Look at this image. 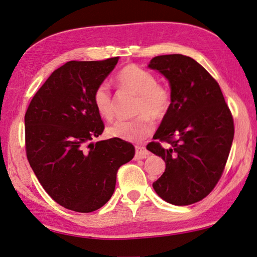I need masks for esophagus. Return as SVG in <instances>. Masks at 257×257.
<instances>
[{"mask_svg": "<svg viewBox=\"0 0 257 257\" xmlns=\"http://www.w3.org/2000/svg\"><path fill=\"white\" fill-rule=\"evenodd\" d=\"M150 152L144 146H136V159H146L149 158Z\"/></svg>", "mask_w": 257, "mask_h": 257, "instance_id": "esophagus-1", "label": "esophagus"}]
</instances>
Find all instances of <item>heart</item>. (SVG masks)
<instances>
[{"label":"heart","instance_id":"1","mask_svg":"<svg viewBox=\"0 0 257 257\" xmlns=\"http://www.w3.org/2000/svg\"><path fill=\"white\" fill-rule=\"evenodd\" d=\"M120 89L137 96L135 113L138 118L130 121H118L107 128V135L124 142H141L153 133L155 120H162L170 111L172 93L163 84L158 82L153 73L136 64H127L115 77ZM94 106L103 119L114 118L115 102L110 87L99 84L93 93Z\"/></svg>","mask_w":257,"mask_h":257}]
</instances>
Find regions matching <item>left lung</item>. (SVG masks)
I'll return each mask as SVG.
<instances>
[{"mask_svg": "<svg viewBox=\"0 0 257 257\" xmlns=\"http://www.w3.org/2000/svg\"><path fill=\"white\" fill-rule=\"evenodd\" d=\"M151 69L170 81L172 105L147 150L167 168L153 184L161 198L173 205H190L214 189L231 149L233 118L217 81L194 59L159 55ZM162 142L169 144L162 146Z\"/></svg>", "mask_w": 257, "mask_h": 257, "instance_id": "left-lung-1", "label": "left lung"}]
</instances>
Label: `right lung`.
Listing matches in <instances>:
<instances>
[{"label": "right lung", "mask_w": 257, "mask_h": 257, "mask_svg": "<svg viewBox=\"0 0 257 257\" xmlns=\"http://www.w3.org/2000/svg\"><path fill=\"white\" fill-rule=\"evenodd\" d=\"M118 61H69L47 78L25 114L30 167L46 193L68 210L102 207L114 191L119 168L135 155L134 145L122 139L88 143L104 130L94 89Z\"/></svg>", "instance_id": "1"}]
</instances>
